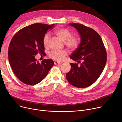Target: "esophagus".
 <instances>
[{
  "label": "esophagus",
  "instance_id": "1",
  "mask_svg": "<svg viewBox=\"0 0 122 122\" xmlns=\"http://www.w3.org/2000/svg\"><path fill=\"white\" fill-rule=\"evenodd\" d=\"M61 64V63L59 62L58 61H55L54 62V64L55 65H58V64Z\"/></svg>",
  "mask_w": 122,
  "mask_h": 122
}]
</instances>
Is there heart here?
Segmentation results:
<instances>
[{
    "label": "heart",
    "instance_id": "obj_1",
    "mask_svg": "<svg viewBox=\"0 0 122 122\" xmlns=\"http://www.w3.org/2000/svg\"><path fill=\"white\" fill-rule=\"evenodd\" d=\"M55 34L63 41H65V46L70 49H74L79 46V41L75 36H72V33L69 30L66 28H60L55 31ZM50 36L48 34H46L43 38V44L45 47H47ZM67 55V52L65 50H53L49 54L51 58L58 61H62Z\"/></svg>",
    "mask_w": 122,
    "mask_h": 122
}]
</instances>
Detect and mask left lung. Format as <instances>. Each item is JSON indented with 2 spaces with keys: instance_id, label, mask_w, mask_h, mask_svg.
<instances>
[{
  "instance_id": "1",
  "label": "left lung",
  "mask_w": 122,
  "mask_h": 122,
  "mask_svg": "<svg viewBox=\"0 0 122 122\" xmlns=\"http://www.w3.org/2000/svg\"><path fill=\"white\" fill-rule=\"evenodd\" d=\"M69 25L78 31L81 39L70 58L80 64L70 63L71 69L66 78L75 87H86L93 84L103 71L107 60L106 49L100 36L93 29L78 23Z\"/></svg>"
}]
</instances>
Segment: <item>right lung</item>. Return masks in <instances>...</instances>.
Segmentation results:
<instances>
[{"instance_id": "1", "label": "right lung", "mask_w": 122, "mask_h": 122, "mask_svg": "<svg viewBox=\"0 0 122 122\" xmlns=\"http://www.w3.org/2000/svg\"><path fill=\"white\" fill-rule=\"evenodd\" d=\"M54 26V24H32L19 30L12 38L8 48L9 63L16 76L24 84H38L53 66L52 60L44 59L40 63L35 56L45 54L43 38Z\"/></svg>"}]
</instances>
